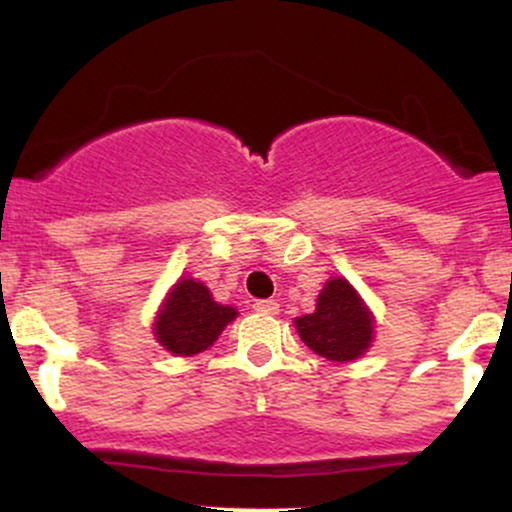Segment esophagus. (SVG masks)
<instances>
[{
  "mask_svg": "<svg viewBox=\"0 0 512 512\" xmlns=\"http://www.w3.org/2000/svg\"><path fill=\"white\" fill-rule=\"evenodd\" d=\"M252 308H255L260 315H276V313H279V303L272 301V298H269V301H255Z\"/></svg>",
  "mask_w": 512,
  "mask_h": 512,
  "instance_id": "34e87169",
  "label": "esophagus"
}]
</instances>
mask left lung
I'll list each match as a JSON object with an SVG mask.
<instances>
[{"label":"left lung","mask_w":512,"mask_h":512,"mask_svg":"<svg viewBox=\"0 0 512 512\" xmlns=\"http://www.w3.org/2000/svg\"><path fill=\"white\" fill-rule=\"evenodd\" d=\"M296 330L317 356L346 363L366 354L373 342V313L349 281L334 276L317 296L315 313L296 317Z\"/></svg>","instance_id":"1"}]
</instances>
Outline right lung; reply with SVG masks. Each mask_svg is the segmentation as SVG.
Returning <instances> with one entry per match:
<instances>
[{"label": "right lung", "mask_w": 512, "mask_h": 512, "mask_svg": "<svg viewBox=\"0 0 512 512\" xmlns=\"http://www.w3.org/2000/svg\"><path fill=\"white\" fill-rule=\"evenodd\" d=\"M236 315V308L216 303L202 281L180 279L158 310L154 334L170 354L195 356L209 349Z\"/></svg>", "instance_id": "right-lung-1"}]
</instances>
